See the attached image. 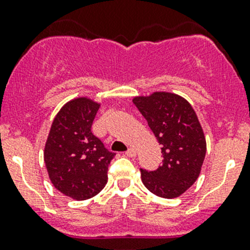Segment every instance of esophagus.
Listing matches in <instances>:
<instances>
[{"mask_svg":"<svg viewBox=\"0 0 250 250\" xmlns=\"http://www.w3.org/2000/svg\"><path fill=\"white\" fill-rule=\"evenodd\" d=\"M125 155H127L128 157H135V156H137V151H135V148L130 147V148H128L127 152H125Z\"/></svg>","mask_w":250,"mask_h":250,"instance_id":"34e87169","label":"esophagus"}]
</instances>
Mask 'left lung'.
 I'll use <instances>...</instances> for the list:
<instances>
[{
	"mask_svg": "<svg viewBox=\"0 0 250 250\" xmlns=\"http://www.w3.org/2000/svg\"><path fill=\"white\" fill-rule=\"evenodd\" d=\"M133 103L162 145V166L152 172L140 169L143 184L156 196L179 197L197 180L206 157L197 115L188 100L169 92L134 97Z\"/></svg>",
	"mask_w": 250,
	"mask_h": 250,
	"instance_id": "1",
	"label": "left lung"
}]
</instances>
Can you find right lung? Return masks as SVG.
I'll return each instance as SVG.
<instances>
[{"instance_id":"add662e5","label":"right lung","mask_w":250,"mask_h":250,"mask_svg":"<svg viewBox=\"0 0 250 250\" xmlns=\"http://www.w3.org/2000/svg\"><path fill=\"white\" fill-rule=\"evenodd\" d=\"M100 104L87 97L67 102L54 117L43 158L54 188L76 201L94 197L107 183L115 153L92 133Z\"/></svg>"}]
</instances>
